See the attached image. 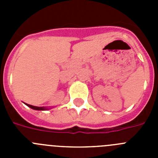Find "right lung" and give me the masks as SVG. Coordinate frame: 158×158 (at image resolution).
Masks as SVG:
<instances>
[{"label":"right lung","mask_w":158,"mask_h":158,"mask_svg":"<svg viewBox=\"0 0 158 158\" xmlns=\"http://www.w3.org/2000/svg\"><path fill=\"white\" fill-rule=\"evenodd\" d=\"M27 106H28L29 107L32 108V109L34 110H38V111H44V110H47V108L45 107H36V106H33V105H30V104H25Z\"/></svg>","instance_id":"add662e5"}]
</instances>
